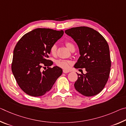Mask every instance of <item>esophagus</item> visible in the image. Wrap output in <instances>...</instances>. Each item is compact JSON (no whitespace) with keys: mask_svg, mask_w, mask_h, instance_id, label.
<instances>
[{"mask_svg":"<svg viewBox=\"0 0 126 126\" xmlns=\"http://www.w3.org/2000/svg\"><path fill=\"white\" fill-rule=\"evenodd\" d=\"M63 72L64 73H69V71H67V70H64V69L63 70Z\"/></svg>","mask_w":126,"mask_h":126,"instance_id":"esophagus-1","label":"esophagus"}]
</instances>
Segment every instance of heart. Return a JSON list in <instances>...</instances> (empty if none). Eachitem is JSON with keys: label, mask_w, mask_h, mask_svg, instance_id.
Returning <instances> with one entry per match:
<instances>
[{"label": "heart", "mask_w": 126, "mask_h": 126, "mask_svg": "<svg viewBox=\"0 0 126 126\" xmlns=\"http://www.w3.org/2000/svg\"><path fill=\"white\" fill-rule=\"evenodd\" d=\"M65 46L69 50L71 51L75 49V46L73 44V43H72L70 41H66ZM57 47L55 44H53L50 48V53L53 56H55L57 55ZM55 64L57 66L61 67L63 69H68L69 67V65L71 64V62L69 61L64 60V59H59L55 62Z\"/></svg>", "instance_id": "obj_1"}]
</instances>
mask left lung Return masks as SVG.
Returning <instances> with one entry per match:
<instances>
[{
  "label": "left lung",
  "mask_w": 126,
  "mask_h": 126,
  "mask_svg": "<svg viewBox=\"0 0 126 126\" xmlns=\"http://www.w3.org/2000/svg\"><path fill=\"white\" fill-rule=\"evenodd\" d=\"M65 33L79 49L80 56L74 68H84L87 72L85 74H77L74 87L85 96L97 94L103 90L110 76L111 61L107 42L99 32L88 27L72 28Z\"/></svg>",
  "instance_id": "8db88e82"
}]
</instances>
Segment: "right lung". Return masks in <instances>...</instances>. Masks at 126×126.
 I'll list each match as a JSON object with an SVG mask.
<instances>
[{"label": "right lung", "instance_id": "1", "mask_svg": "<svg viewBox=\"0 0 126 126\" xmlns=\"http://www.w3.org/2000/svg\"><path fill=\"white\" fill-rule=\"evenodd\" d=\"M63 33L62 30L37 28L25 34L16 43L12 71L19 86L27 94L33 97L45 94L62 74V69L57 66L49 67L53 62L48 58L50 47ZM43 66L48 68L42 71Z\"/></svg>", "mask_w": 126, "mask_h": 126}]
</instances>
